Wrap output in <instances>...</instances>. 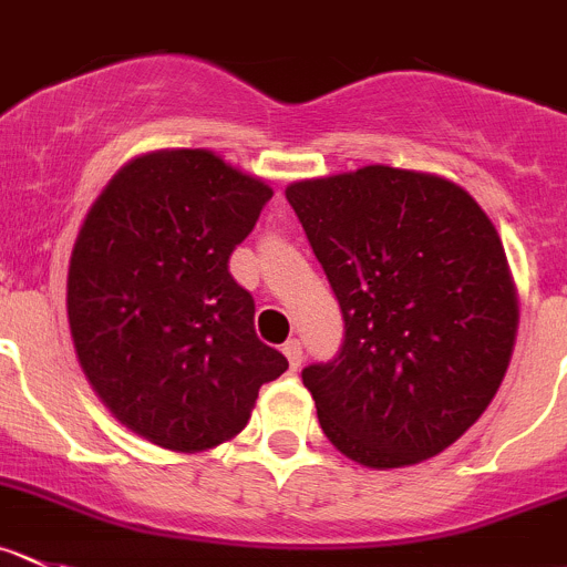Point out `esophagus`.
<instances>
[{
  "label": "esophagus",
  "instance_id": "obj_1",
  "mask_svg": "<svg viewBox=\"0 0 567 567\" xmlns=\"http://www.w3.org/2000/svg\"><path fill=\"white\" fill-rule=\"evenodd\" d=\"M282 351H285V357H288L290 368H293V371H299L301 362H305V349H301L299 340H288V343L282 346Z\"/></svg>",
  "mask_w": 567,
  "mask_h": 567
}]
</instances>
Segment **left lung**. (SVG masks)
Listing matches in <instances>:
<instances>
[{
    "mask_svg": "<svg viewBox=\"0 0 567 567\" xmlns=\"http://www.w3.org/2000/svg\"><path fill=\"white\" fill-rule=\"evenodd\" d=\"M285 196L343 312L338 354L301 371L323 435L368 468L435 457L513 357L518 296L496 227L460 185L390 166Z\"/></svg>",
    "mask_w": 567,
    "mask_h": 567,
    "instance_id": "left-lung-1",
    "label": "left lung"
}]
</instances>
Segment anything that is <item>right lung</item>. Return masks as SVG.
Segmentation results:
<instances>
[{"label": "right lung", "mask_w": 567, "mask_h": 567, "mask_svg": "<svg viewBox=\"0 0 567 567\" xmlns=\"http://www.w3.org/2000/svg\"><path fill=\"white\" fill-rule=\"evenodd\" d=\"M271 196L213 152L163 150L93 202L71 251L69 327L91 388L135 435L172 452L218 446L288 371L229 274Z\"/></svg>", "instance_id": "obj_1"}]
</instances>
